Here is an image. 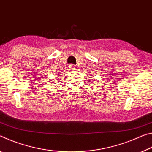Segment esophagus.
I'll return each mask as SVG.
<instances>
[{"mask_svg": "<svg viewBox=\"0 0 152 152\" xmlns=\"http://www.w3.org/2000/svg\"><path fill=\"white\" fill-rule=\"evenodd\" d=\"M69 69H70L72 71L75 70V67L73 64H70V65H69Z\"/></svg>", "mask_w": 152, "mask_h": 152, "instance_id": "obj_1", "label": "esophagus"}]
</instances>
